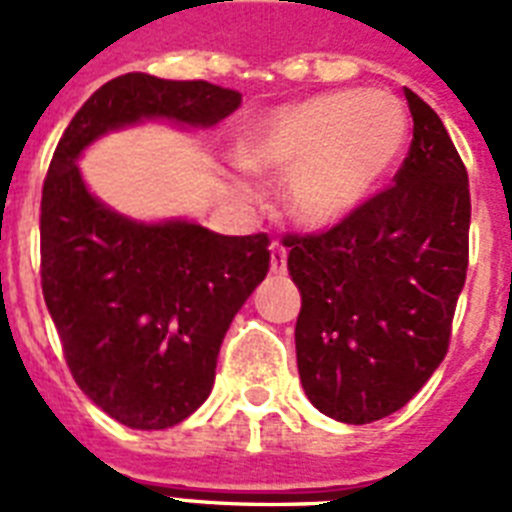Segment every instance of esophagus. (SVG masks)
<instances>
[{
    "label": "esophagus",
    "mask_w": 512,
    "mask_h": 512,
    "mask_svg": "<svg viewBox=\"0 0 512 512\" xmlns=\"http://www.w3.org/2000/svg\"><path fill=\"white\" fill-rule=\"evenodd\" d=\"M271 271L273 273L287 271V249L281 247V244H273L271 247Z\"/></svg>",
    "instance_id": "1"
}]
</instances>
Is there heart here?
Wrapping results in <instances>:
<instances>
[{"label":"heart","instance_id":"obj_1","mask_svg":"<svg viewBox=\"0 0 512 512\" xmlns=\"http://www.w3.org/2000/svg\"><path fill=\"white\" fill-rule=\"evenodd\" d=\"M406 132L404 108L385 92H327L252 119L236 156L252 172L287 175L284 207L292 220L329 228L390 170Z\"/></svg>","mask_w":512,"mask_h":512}]
</instances>
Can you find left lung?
Masks as SVG:
<instances>
[{"instance_id": "left-lung-1", "label": "left lung", "mask_w": 512, "mask_h": 512, "mask_svg": "<svg viewBox=\"0 0 512 512\" xmlns=\"http://www.w3.org/2000/svg\"><path fill=\"white\" fill-rule=\"evenodd\" d=\"M404 95L414 135L393 185L327 231L284 236L305 396L348 425L398 412L430 380L468 273V170L436 111Z\"/></svg>"}]
</instances>
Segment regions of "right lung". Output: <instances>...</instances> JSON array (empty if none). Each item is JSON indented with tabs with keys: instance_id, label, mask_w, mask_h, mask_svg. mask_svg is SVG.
<instances>
[{
	"instance_id": "1",
	"label": "right lung",
	"mask_w": 512,
	"mask_h": 512,
	"mask_svg": "<svg viewBox=\"0 0 512 512\" xmlns=\"http://www.w3.org/2000/svg\"><path fill=\"white\" fill-rule=\"evenodd\" d=\"M239 103L241 92L201 79L116 76L76 111L44 177V303L76 385L127 428H172L207 401L225 332L271 268V239L135 223L87 191L76 159L108 130L212 127Z\"/></svg>"
}]
</instances>
